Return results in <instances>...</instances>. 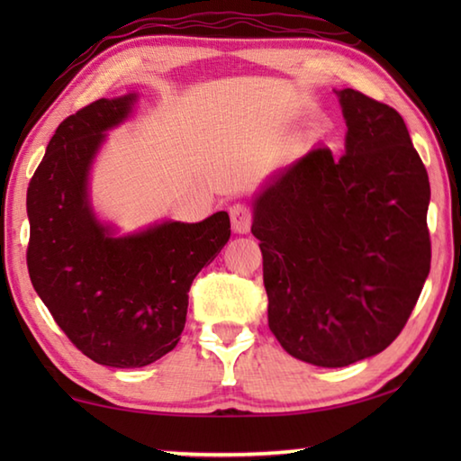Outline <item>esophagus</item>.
<instances>
[{
    "label": "esophagus",
    "instance_id": "esophagus-1",
    "mask_svg": "<svg viewBox=\"0 0 461 461\" xmlns=\"http://www.w3.org/2000/svg\"><path fill=\"white\" fill-rule=\"evenodd\" d=\"M230 217H231V228L236 233H248L249 225H252V212L244 203H236V205L230 207Z\"/></svg>",
    "mask_w": 461,
    "mask_h": 461
}]
</instances>
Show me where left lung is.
Returning <instances> with one entry per match:
<instances>
[{"label": "left lung", "mask_w": 461, "mask_h": 461, "mask_svg": "<svg viewBox=\"0 0 461 461\" xmlns=\"http://www.w3.org/2000/svg\"><path fill=\"white\" fill-rule=\"evenodd\" d=\"M346 152L319 146L254 201L268 327L296 360L341 368L407 325L431 267L423 160L401 113L338 91Z\"/></svg>", "instance_id": "8db88e82"}]
</instances>
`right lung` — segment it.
Returning <instances> with one entry per match:
<instances>
[{
  "label": "right lung",
  "instance_id": "obj_1",
  "mask_svg": "<svg viewBox=\"0 0 461 461\" xmlns=\"http://www.w3.org/2000/svg\"><path fill=\"white\" fill-rule=\"evenodd\" d=\"M136 95L97 99L54 131L28 185V272L77 349L112 368H142L181 339L189 288L231 236L230 215L162 221L115 238L89 205V168L105 130Z\"/></svg>",
  "mask_w": 461,
  "mask_h": 461
}]
</instances>
